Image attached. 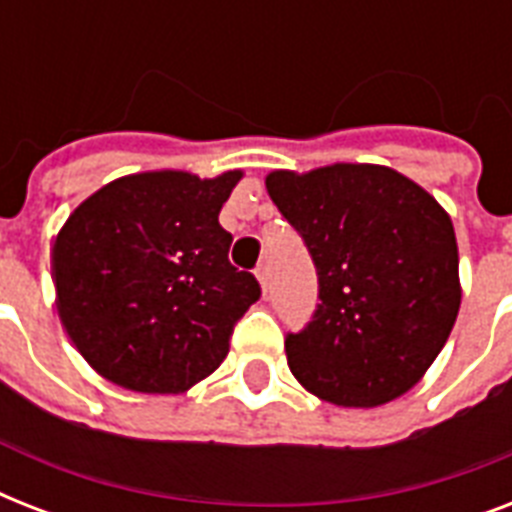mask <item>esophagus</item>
<instances>
[{"label": "esophagus", "instance_id": "obj_1", "mask_svg": "<svg viewBox=\"0 0 512 512\" xmlns=\"http://www.w3.org/2000/svg\"><path fill=\"white\" fill-rule=\"evenodd\" d=\"M255 276H257V281H260V287H263V292H268V284H271V273H268V265H265V263L257 265Z\"/></svg>", "mask_w": 512, "mask_h": 512}]
</instances>
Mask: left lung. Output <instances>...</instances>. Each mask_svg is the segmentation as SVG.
<instances>
[{
  "instance_id": "obj_1",
  "label": "left lung",
  "mask_w": 512,
  "mask_h": 512,
  "mask_svg": "<svg viewBox=\"0 0 512 512\" xmlns=\"http://www.w3.org/2000/svg\"><path fill=\"white\" fill-rule=\"evenodd\" d=\"M265 188L319 276L313 319L284 340L297 382L337 406L404 396L460 311V257L444 207L380 164L276 170Z\"/></svg>"
}]
</instances>
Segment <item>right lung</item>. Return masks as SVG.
<instances>
[{
    "instance_id": "add662e5",
    "label": "right lung",
    "mask_w": 512,
    "mask_h": 512,
    "mask_svg": "<svg viewBox=\"0 0 512 512\" xmlns=\"http://www.w3.org/2000/svg\"><path fill=\"white\" fill-rule=\"evenodd\" d=\"M241 180L140 172L82 201L52 247L58 313L84 361L127 390L183 393L223 364L260 297L217 215Z\"/></svg>"
}]
</instances>
